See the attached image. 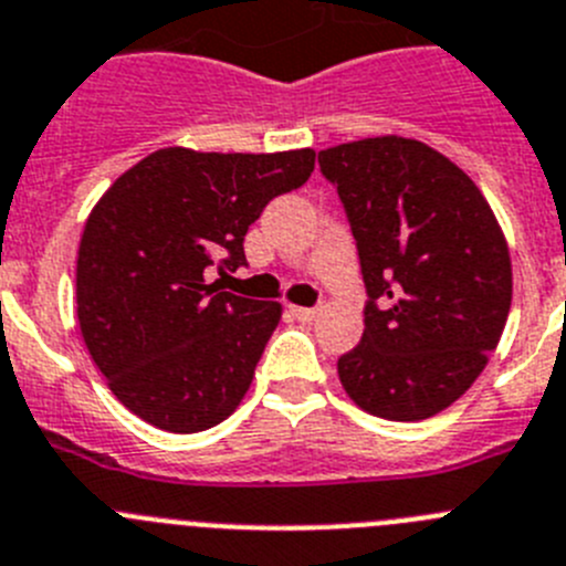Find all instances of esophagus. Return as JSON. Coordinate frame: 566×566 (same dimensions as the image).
Wrapping results in <instances>:
<instances>
[{"instance_id":"esophagus-1","label":"esophagus","mask_w":566,"mask_h":566,"mask_svg":"<svg viewBox=\"0 0 566 566\" xmlns=\"http://www.w3.org/2000/svg\"><path fill=\"white\" fill-rule=\"evenodd\" d=\"M290 313H293L298 321H315L318 310L315 307H290Z\"/></svg>"}]
</instances>
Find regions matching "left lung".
<instances>
[{"label":"left lung","instance_id":"8db88e82","mask_svg":"<svg viewBox=\"0 0 566 566\" xmlns=\"http://www.w3.org/2000/svg\"><path fill=\"white\" fill-rule=\"evenodd\" d=\"M344 202L366 284L364 338L338 358L346 395L375 417L440 415L480 378L511 313L505 233L476 182L411 137L318 151Z\"/></svg>","mask_w":566,"mask_h":566}]
</instances>
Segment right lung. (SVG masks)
I'll return each instance as SVG.
<instances>
[{
	"label": "right lung",
	"mask_w": 566,
	"mask_h": 566,
	"mask_svg": "<svg viewBox=\"0 0 566 566\" xmlns=\"http://www.w3.org/2000/svg\"><path fill=\"white\" fill-rule=\"evenodd\" d=\"M313 169V149L169 146L101 197L81 233L75 304L86 349L132 415L195 434L242 403L282 304L222 293L202 273L245 264L248 228Z\"/></svg>",
	"instance_id": "obj_1"
}]
</instances>
